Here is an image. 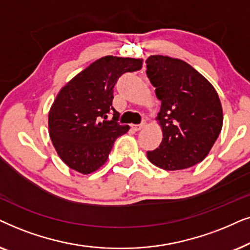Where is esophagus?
<instances>
[{
    "label": "esophagus",
    "mask_w": 250,
    "mask_h": 250,
    "mask_svg": "<svg viewBox=\"0 0 250 250\" xmlns=\"http://www.w3.org/2000/svg\"><path fill=\"white\" fill-rule=\"evenodd\" d=\"M144 125H145V122H142L141 125H132L131 128L134 129L135 131H138V130H141V129H142L143 127H144Z\"/></svg>",
    "instance_id": "34e87169"
}]
</instances>
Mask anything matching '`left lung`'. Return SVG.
Wrapping results in <instances>:
<instances>
[{"label": "left lung", "instance_id": "left-lung-1", "mask_svg": "<svg viewBox=\"0 0 250 250\" xmlns=\"http://www.w3.org/2000/svg\"><path fill=\"white\" fill-rule=\"evenodd\" d=\"M146 67L161 101L158 120L164 132L161 144L147 151V158L165 170L193 167L208 155L221 134L223 111L217 92L181 59L149 56Z\"/></svg>", "mask_w": 250, "mask_h": 250}]
</instances>
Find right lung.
<instances>
[{
  "label": "right lung",
  "mask_w": 250,
  "mask_h": 250,
  "mask_svg": "<svg viewBox=\"0 0 250 250\" xmlns=\"http://www.w3.org/2000/svg\"><path fill=\"white\" fill-rule=\"evenodd\" d=\"M142 59L106 56L73 78L49 112V134L61 159L71 169L90 174L107 161L116 138L129 130L112 106L120 76L139 71ZM109 112L112 120H107Z\"/></svg>",
  "instance_id": "1"
}]
</instances>
